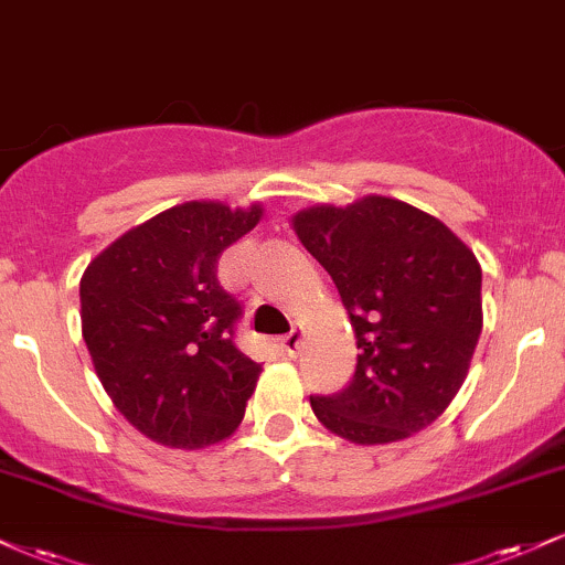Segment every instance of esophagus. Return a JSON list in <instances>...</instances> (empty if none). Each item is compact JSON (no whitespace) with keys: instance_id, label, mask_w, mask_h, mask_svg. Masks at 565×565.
I'll use <instances>...</instances> for the list:
<instances>
[{"instance_id":"1","label":"esophagus","mask_w":565,"mask_h":565,"mask_svg":"<svg viewBox=\"0 0 565 565\" xmlns=\"http://www.w3.org/2000/svg\"><path fill=\"white\" fill-rule=\"evenodd\" d=\"M300 345H302V329L295 327V329H291V332L281 340V348L287 350L289 355H297V353H300Z\"/></svg>"}]
</instances>
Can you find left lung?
<instances>
[{"label": "left lung", "mask_w": 565, "mask_h": 565, "mask_svg": "<svg viewBox=\"0 0 565 565\" xmlns=\"http://www.w3.org/2000/svg\"><path fill=\"white\" fill-rule=\"evenodd\" d=\"M297 238L332 276L359 345L340 393L316 417L353 444H393L444 414L481 337V265L436 217L398 199L313 206Z\"/></svg>", "instance_id": "obj_1"}]
</instances>
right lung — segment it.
I'll use <instances>...</instances> for the list:
<instances>
[{
  "label": "right lung",
  "instance_id": "obj_1",
  "mask_svg": "<svg viewBox=\"0 0 565 565\" xmlns=\"http://www.w3.org/2000/svg\"><path fill=\"white\" fill-rule=\"evenodd\" d=\"M260 206L188 201L116 238L84 270L82 337L97 377L142 436L174 449L228 438L260 364L236 348L242 302L220 287L217 257Z\"/></svg>",
  "mask_w": 565,
  "mask_h": 565
}]
</instances>
